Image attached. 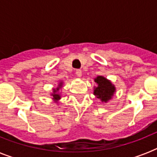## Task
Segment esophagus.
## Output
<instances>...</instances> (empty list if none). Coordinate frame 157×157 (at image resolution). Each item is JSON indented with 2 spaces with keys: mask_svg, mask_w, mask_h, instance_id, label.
Masks as SVG:
<instances>
[{
  "mask_svg": "<svg viewBox=\"0 0 157 157\" xmlns=\"http://www.w3.org/2000/svg\"><path fill=\"white\" fill-rule=\"evenodd\" d=\"M76 74L78 77H81V76H82V71H81V70H76Z\"/></svg>",
  "mask_w": 157,
  "mask_h": 157,
  "instance_id": "1",
  "label": "esophagus"
}]
</instances>
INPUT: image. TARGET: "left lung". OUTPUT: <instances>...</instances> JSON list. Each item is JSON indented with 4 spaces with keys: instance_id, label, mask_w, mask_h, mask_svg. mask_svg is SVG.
I'll return each mask as SVG.
<instances>
[{
    "instance_id": "obj_1",
    "label": "left lung",
    "mask_w": 157,
    "mask_h": 157,
    "mask_svg": "<svg viewBox=\"0 0 157 157\" xmlns=\"http://www.w3.org/2000/svg\"><path fill=\"white\" fill-rule=\"evenodd\" d=\"M97 86L94 88V94L99 98L101 102L107 103L111 100L116 92V87L113 84L103 76H98L94 78Z\"/></svg>"
}]
</instances>
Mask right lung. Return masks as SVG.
Segmentation results:
<instances>
[{
  "label": "right lung",
  "mask_w": 157,
  "mask_h": 157,
  "mask_svg": "<svg viewBox=\"0 0 157 157\" xmlns=\"http://www.w3.org/2000/svg\"><path fill=\"white\" fill-rule=\"evenodd\" d=\"M63 81H60L56 88L53 89V93H51L50 95L53 97L52 99L54 100V103H59V101L60 100V98H61V94L59 93V90L63 87Z\"/></svg>",
  "instance_id": "obj_1"
}]
</instances>
